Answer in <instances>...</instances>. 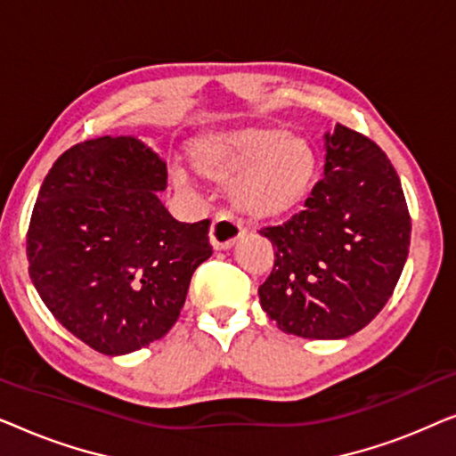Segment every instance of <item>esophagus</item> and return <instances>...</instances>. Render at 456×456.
<instances>
[{
	"instance_id": "obj_1",
	"label": "esophagus",
	"mask_w": 456,
	"mask_h": 456,
	"mask_svg": "<svg viewBox=\"0 0 456 456\" xmlns=\"http://www.w3.org/2000/svg\"><path fill=\"white\" fill-rule=\"evenodd\" d=\"M242 234H245V224H242L234 214H230V211H220V214H216L214 224H211L209 230L211 245H214L216 251L230 248Z\"/></svg>"
}]
</instances>
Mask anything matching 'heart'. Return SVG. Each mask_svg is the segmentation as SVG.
<instances>
[{
	"mask_svg": "<svg viewBox=\"0 0 456 456\" xmlns=\"http://www.w3.org/2000/svg\"><path fill=\"white\" fill-rule=\"evenodd\" d=\"M195 170L211 183L232 184V201L255 220H273L297 209L317 174V151L307 136L278 126H247L203 136L191 149ZM174 183L186 184L183 172Z\"/></svg>",
	"mask_w": 456,
	"mask_h": 456,
	"instance_id": "obj_1",
	"label": "heart"
}]
</instances>
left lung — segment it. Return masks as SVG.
<instances>
[{"mask_svg":"<svg viewBox=\"0 0 456 456\" xmlns=\"http://www.w3.org/2000/svg\"><path fill=\"white\" fill-rule=\"evenodd\" d=\"M259 234L276 255L259 286L265 314L286 334L336 340L359 332L388 303L409 255L411 216L382 149L336 124L326 134L323 178L303 211Z\"/></svg>","mask_w":456,"mask_h":456,"instance_id":"1","label":"left lung"}]
</instances>
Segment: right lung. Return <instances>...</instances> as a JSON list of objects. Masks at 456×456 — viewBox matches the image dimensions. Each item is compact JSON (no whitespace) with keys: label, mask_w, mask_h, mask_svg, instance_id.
Returning a JSON list of instances; mask_svg holds the SVG:
<instances>
[{"label":"right lung","mask_w":456,"mask_h":456,"mask_svg":"<svg viewBox=\"0 0 456 456\" xmlns=\"http://www.w3.org/2000/svg\"><path fill=\"white\" fill-rule=\"evenodd\" d=\"M166 184V161L145 142L99 136L61 153L37 195L30 280L55 320L103 354L170 332L211 257L209 220H174L158 197Z\"/></svg>","instance_id":"1"}]
</instances>
